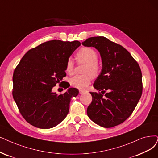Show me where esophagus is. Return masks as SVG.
Here are the masks:
<instances>
[{
    "instance_id": "esophagus-1",
    "label": "esophagus",
    "mask_w": 158,
    "mask_h": 158,
    "mask_svg": "<svg viewBox=\"0 0 158 158\" xmlns=\"http://www.w3.org/2000/svg\"><path fill=\"white\" fill-rule=\"evenodd\" d=\"M85 92V90H79V93H80V94H84Z\"/></svg>"
}]
</instances>
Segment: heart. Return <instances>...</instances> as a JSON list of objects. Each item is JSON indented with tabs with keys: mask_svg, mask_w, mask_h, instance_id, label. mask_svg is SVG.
Wrapping results in <instances>:
<instances>
[{
	"mask_svg": "<svg viewBox=\"0 0 158 158\" xmlns=\"http://www.w3.org/2000/svg\"><path fill=\"white\" fill-rule=\"evenodd\" d=\"M76 58L79 62L85 64L83 75H75L70 79V84L75 88L85 89L87 88L93 77H96L100 71V65L98 62L96 51L90 48L80 49L76 54ZM66 72L68 75L74 72V62L72 58H69L66 63Z\"/></svg>",
	"mask_w": 158,
	"mask_h": 158,
	"instance_id": "1",
	"label": "heart"
}]
</instances>
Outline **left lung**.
Instances as JSON below:
<instances>
[{
    "mask_svg": "<svg viewBox=\"0 0 158 158\" xmlns=\"http://www.w3.org/2000/svg\"><path fill=\"white\" fill-rule=\"evenodd\" d=\"M82 45L95 48L102 62L93 85L101 92H90L87 115L103 127L119 125L131 114L142 95L141 68L125 48L103 36L89 38Z\"/></svg>",
    "mask_w": 158,
    "mask_h": 158,
    "instance_id": "obj_1",
    "label": "left lung"
}]
</instances>
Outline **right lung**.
I'll use <instances>...</instances> for the list:
<instances>
[{
    "instance_id": "obj_1",
    "label": "right lung",
    "mask_w": 158,
    "mask_h": 158,
    "mask_svg": "<svg viewBox=\"0 0 158 158\" xmlns=\"http://www.w3.org/2000/svg\"><path fill=\"white\" fill-rule=\"evenodd\" d=\"M80 45L78 41L51 40L29 50L21 58L13 75V97L29 124L49 129L66 117L71 98L78 95V89L69 88L62 94L52 89L66 75V61Z\"/></svg>"
}]
</instances>
